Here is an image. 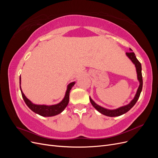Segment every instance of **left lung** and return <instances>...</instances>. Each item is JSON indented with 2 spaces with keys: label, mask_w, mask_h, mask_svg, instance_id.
<instances>
[{
  "label": "left lung",
  "mask_w": 158,
  "mask_h": 158,
  "mask_svg": "<svg viewBox=\"0 0 158 158\" xmlns=\"http://www.w3.org/2000/svg\"><path fill=\"white\" fill-rule=\"evenodd\" d=\"M130 51L131 52H126V55L128 57L129 59L132 62V63L135 65L136 73H137V78H138V80L139 81V83H140L139 86H138V88L137 89V92L136 93L135 98H134V99L130 103L126 105L125 106H122L121 107H118L115 109H108L100 106L96 103H95L94 101L92 100V99L89 97L90 102L92 104L94 107L96 109L97 111H98L100 113L104 114V115H106L108 117H118V116L122 115V114L128 112L129 110L135 106V103L138 101V98L140 97V95L142 89V85H143L142 75V66L140 62L138 61V60L136 59L135 52H133L132 51V50L131 49H130Z\"/></svg>",
  "instance_id": "obj_1"
}]
</instances>
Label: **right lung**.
Masks as SVG:
<instances>
[{
	"instance_id": "obj_1",
	"label": "right lung",
	"mask_w": 158,
	"mask_h": 158,
	"mask_svg": "<svg viewBox=\"0 0 158 158\" xmlns=\"http://www.w3.org/2000/svg\"><path fill=\"white\" fill-rule=\"evenodd\" d=\"M75 84V82H73L70 83L67 85V89H66L65 95L63 100L57 104L51 105V106H46V105H37L33 103L30 99H28L24 94L23 93L21 88V77H20V88L21 90V93L22 98L24 100L27 106L29 107L32 111L40 114L43 117H52L55 116L56 114H59L64 111L66 107L68 106L69 102V95L70 91L74 86Z\"/></svg>"
}]
</instances>
